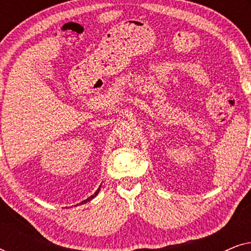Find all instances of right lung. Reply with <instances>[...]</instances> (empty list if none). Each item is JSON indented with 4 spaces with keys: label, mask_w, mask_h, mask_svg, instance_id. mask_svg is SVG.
<instances>
[{
    "label": "right lung",
    "mask_w": 251,
    "mask_h": 251,
    "mask_svg": "<svg viewBox=\"0 0 251 251\" xmlns=\"http://www.w3.org/2000/svg\"><path fill=\"white\" fill-rule=\"evenodd\" d=\"M99 190H100V186H99V188H98V190L95 192V194H94V195H91V197H89V198L87 199V200H84L83 202H81V203H82V204H83V203H85V202H89V201H90V200H92V199H94V198L96 197V195H97V194L99 193Z\"/></svg>",
    "instance_id": "right-lung-1"
}]
</instances>
